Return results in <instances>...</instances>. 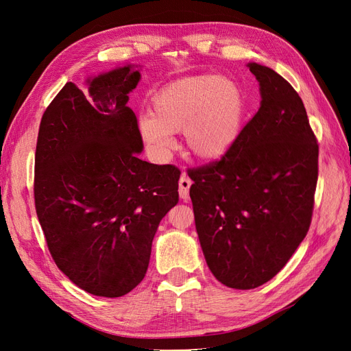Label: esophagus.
Instances as JSON below:
<instances>
[{"label": "esophagus", "instance_id": "obj_1", "mask_svg": "<svg viewBox=\"0 0 351 351\" xmlns=\"http://www.w3.org/2000/svg\"><path fill=\"white\" fill-rule=\"evenodd\" d=\"M190 186H192V180H190L186 173L182 174V178H180L178 182V193H180V197H182L183 200H187L189 199V190H190Z\"/></svg>", "mask_w": 351, "mask_h": 351}]
</instances>
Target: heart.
<instances>
[{
  "label": "heart",
  "instance_id": "obj_1",
  "mask_svg": "<svg viewBox=\"0 0 351 351\" xmlns=\"http://www.w3.org/2000/svg\"><path fill=\"white\" fill-rule=\"evenodd\" d=\"M243 99L234 82L209 74L167 84L152 101V114L139 115L146 145L158 158L174 146L173 133L183 132L187 151L212 161L224 155L240 130Z\"/></svg>",
  "mask_w": 351,
  "mask_h": 351
}]
</instances>
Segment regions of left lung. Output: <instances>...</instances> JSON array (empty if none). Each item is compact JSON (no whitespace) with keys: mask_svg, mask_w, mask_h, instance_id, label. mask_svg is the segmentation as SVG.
Masks as SVG:
<instances>
[{"mask_svg":"<svg viewBox=\"0 0 351 351\" xmlns=\"http://www.w3.org/2000/svg\"><path fill=\"white\" fill-rule=\"evenodd\" d=\"M249 69L259 82L261 108L221 159L187 171L208 267L237 290L272 280L306 237L319 155L299 93L269 67Z\"/></svg>","mask_w":351,"mask_h":351,"instance_id":"obj_1","label":"left lung"}]
</instances>
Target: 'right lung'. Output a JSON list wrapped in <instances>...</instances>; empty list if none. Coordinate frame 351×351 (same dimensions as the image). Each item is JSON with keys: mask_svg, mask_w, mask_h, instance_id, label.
Wrapping results in <instances>:
<instances>
[{"mask_svg": "<svg viewBox=\"0 0 351 351\" xmlns=\"http://www.w3.org/2000/svg\"><path fill=\"white\" fill-rule=\"evenodd\" d=\"M141 80L132 66L69 82L42 115L35 208L52 259L99 297H121L145 278L159 222L178 202L180 169L137 156V117L127 107Z\"/></svg>", "mask_w": 351, "mask_h": 351, "instance_id": "right-lung-1", "label": "right lung"}]
</instances>
